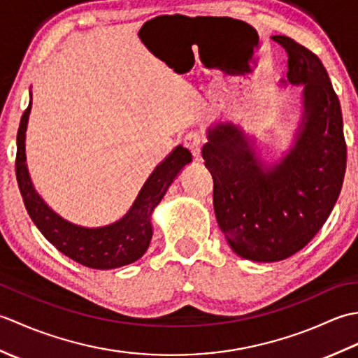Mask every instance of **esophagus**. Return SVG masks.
I'll return each mask as SVG.
<instances>
[{
    "label": "esophagus",
    "instance_id": "obj_1",
    "mask_svg": "<svg viewBox=\"0 0 358 358\" xmlns=\"http://www.w3.org/2000/svg\"><path fill=\"white\" fill-rule=\"evenodd\" d=\"M185 146L191 150V154L194 157L199 158L200 152L203 148V136L196 132H191L185 136Z\"/></svg>",
    "mask_w": 358,
    "mask_h": 358
}]
</instances>
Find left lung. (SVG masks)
Wrapping results in <instances>:
<instances>
[{"label": "left lung", "instance_id": "obj_1", "mask_svg": "<svg viewBox=\"0 0 358 358\" xmlns=\"http://www.w3.org/2000/svg\"><path fill=\"white\" fill-rule=\"evenodd\" d=\"M286 85H303V115L294 146L278 163L258 159L254 140L232 123L209 127L204 164L214 178L220 229L237 255L272 263L305 248L336 206L346 171L337 94L315 53L285 35Z\"/></svg>", "mask_w": 358, "mask_h": 358}]
</instances>
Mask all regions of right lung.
Returning <instances> with one entry per match:
<instances>
[{
    "label": "right lung",
    "instance_id": "add662e5",
    "mask_svg": "<svg viewBox=\"0 0 358 358\" xmlns=\"http://www.w3.org/2000/svg\"><path fill=\"white\" fill-rule=\"evenodd\" d=\"M30 109L32 95L20 121L15 172L22 201L35 226L59 252L87 268L115 269L138 260L150 245L152 212L181 169L192 162L191 152L183 146L175 148L149 175L131 209L118 222L101 227L78 226L53 212L38 195L30 180L26 164V131Z\"/></svg>",
    "mask_w": 358,
    "mask_h": 358
}]
</instances>
